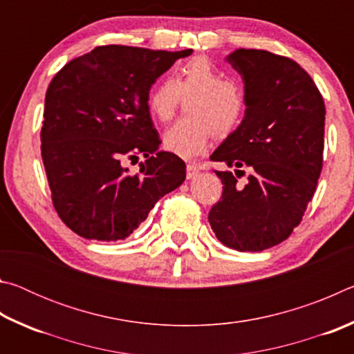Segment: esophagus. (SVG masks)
<instances>
[{"mask_svg": "<svg viewBox=\"0 0 354 354\" xmlns=\"http://www.w3.org/2000/svg\"><path fill=\"white\" fill-rule=\"evenodd\" d=\"M200 167L195 165V164H189L187 167H185V175H187V179H192L195 176L200 175Z\"/></svg>", "mask_w": 354, "mask_h": 354, "instance_id": "34e87169", "label": "esophagus"}]
</instances>
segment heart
I'll use <instances>...</instances> for the list:
<instances>
[{
    "instance_id": "1",
    "label": "heart",
    "mask_w": 354,
    "mask_h": 354,
    "mask_svg": "<svg viewBox=\"0 0 354 354\" xmlns=\"http://www.w3.org/2000/svg\"><path fill=\"white\" fill-rule=\"evenodd\" d=\"M187 117L165 131L167 151L183 159L198 158L211 145L215 133L225 136L234 129L247 109V95L241 84L226 80L223 70L205 56L178 64L171 80L159 81L148 93L149 113L160 122L173 117L181 97Z\"/></svg>"
}]
</instances>
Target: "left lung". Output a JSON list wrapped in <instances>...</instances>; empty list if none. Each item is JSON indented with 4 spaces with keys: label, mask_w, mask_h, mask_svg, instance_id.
Listing matches in <instances>:
<instances>
[{
    "label": "left lung",
    "mask_w": 354,
    "mask_h": 354,
    "mask_svg": "<svg viewBox=\"0 0 354 354\" xmlns=\"http://www.w3.org/2000/svg\"><path fill=\"white\" fill-rule=\"evenodd\" d=\"M225 61L242 77L247 109L211 159L250 175L242 187L232 171H215L225 187L209 223L225 247L262 251L292 234L313 200L323 165L325 103L313 77L289 57L241 48Z\"/></svg>",
    "instance_id": "left-lung-1"
}]
</instances>
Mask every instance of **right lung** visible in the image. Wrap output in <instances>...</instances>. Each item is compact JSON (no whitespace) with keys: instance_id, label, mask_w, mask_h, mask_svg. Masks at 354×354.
I'll return each instance as SVG.
<instances>
[{"instance_id":"right-lung-1","label":"right lung","mask_w":354,"mask_h":354,"mask_svg":"<svg viewBox=\"0 0 354 354\" xmlns=\"http://www.w3.org/2000/svg\"><path fill=\"white\" fill-rule=\"evenodd\" d=\"M192 50L106 45L64 65L46 91L41 159L59 217L84 239L123 241L158 200L185 179V164L159 151L147 98ZM143 153L141 171L124 167Z\"/></svg>"}]
</instances>
